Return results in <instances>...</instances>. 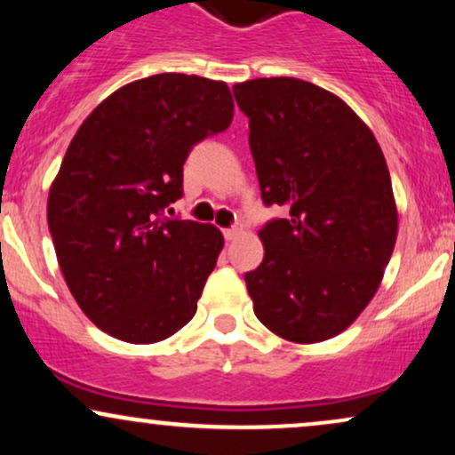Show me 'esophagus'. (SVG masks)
<instances>
[{
  "mask_svg": "<svg viewBox=\"0 0 455 455\" xmlns=\"http://www.w3.org/2000/svg\"><path fill=\"white\" fill-rule=\"evenodd\" d=\"M239 235H242V228H239V227L227 228V231H224V239H227V242H233V239H237Z\"/></svg>",
  "mask_w": 455,
  "mask_h": 455,
  "instance_id": "1",
  "label": "esophagus"
}]
</instances>
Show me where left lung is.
<instances>
[{
    "label": "left lung",
    "mask_w": 455,
    "mask_h": 455,
    "mask_svg": "<svg viewBox=\"0 0 455 455\" xmlns=\"http://www.w3.org/2000/svg\"><path fill=\"white\" fill-rule=\"evenodd\" d=\"M233 93L263 203L289 212L260 228L263 263L243 275L254 315L284 340H329L370 304L394 252L387 162L353 108L315 83L252 78Z\"/></svg>",
    "instance_id": "8db88e82"
}]
</instances>
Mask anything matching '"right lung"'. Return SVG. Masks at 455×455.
Instances as JSON below:
<instances>
[{"label": "right lung", "instance_id": "right-lung-1", "mask_svg": "<svg viewBox=\"0 0 455 455\" xmlns=\"http://www.w3.org/2000/svg\"><path fill=\"white\" fill-rule=\"evenodd\" d=\"M231 122L227 83L164 72L119 87L68 145L49 231L78 307L117 340L160 342L195 316L224 237L164 210L190 149Z\"/></svg>", "mask_w": 455, "mask_h": 455}]
</instances>
